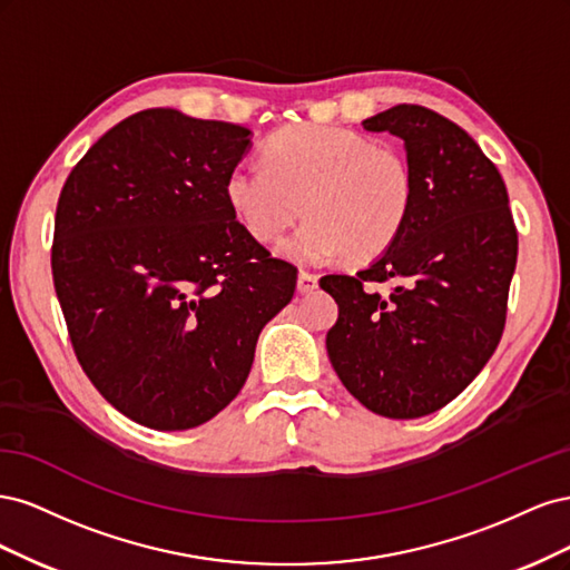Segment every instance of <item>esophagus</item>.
I'll use <instances>...</instances> for the list:
<instances>
[{
	"label": "esophagus",
	"instance_id": "esophagus-1",
	"mask_svg": "<svg viewBox=\"0 0 570 570\" xmlns=\"http://www.w3.org/2000/svg\"><path fill=\"white\" fill-rule=\"evenodd\" d=\"M318 287V275L308 273V271H299L297 275V289L302 295H308V292H314Z\"/></svg>",
	"mask_w": 570,
	"mask_h": 570
}]
</instances>
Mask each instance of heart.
<instances>
[{
  "instance_id": "b5f03b06",
  "label": "heart",
  "mask_w": 570,
  "mask_h": 570,
  "mask_svg": "<svg viewBox=\"0 0 570 570\" xmlns=\"http://www.w3.org/2000/svg\"><path fill=\"white\" fill-rule=\"evenodd\" d=\"M266 166H237L226 178L235 218L258 243H275L302 216L306 223L281 245L295 264H323L344 254L366 264L400 237L413 204L404 154L335 126H289L268 137Z\"/></svg>"
}]
</instances>
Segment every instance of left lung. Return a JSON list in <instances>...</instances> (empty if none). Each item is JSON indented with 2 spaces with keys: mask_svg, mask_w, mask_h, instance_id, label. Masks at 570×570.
I'll return each instance as SVG.
<instances>
[{
  "mask_svg": "<svg viewBox=\"0 0 570 570\" xmlns=\"http://www.w3.org/2000/svg\"><path fill=\"white\" fill-rule=\"evenodd\" d=\"M364 130L404 142L413 204L375 262L321 278L340 312L325 350L366 409L419 419L450 404L494 354L519 235L497 166L450 118L400 105L366 118ZM387 279V296L370 289Z\"/></svg>",
  "mask_w": 570,
  "mask_h": 570,
  "instance_id": "1",
  "label": "left lung"
}]
</instances>
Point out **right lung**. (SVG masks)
Masks as SVG:
<instances>
[{"label": "right lung", "instance_id": "right-lung-1", "mask_svg": "<svg viewBox=\"0 0 570 570\" xmlns=\"http://www.w3.org/2000/svg\"><path fill=\"white\" fill-rule=\"evenodd\" d=\"M252 130L145 109L88 149L57 204L51 273L82 371L154 430L212 421L243 390L297 268L235 220Z\"/></svg>", "mask_w": 570, "mask_h": 570}]
</instances>
